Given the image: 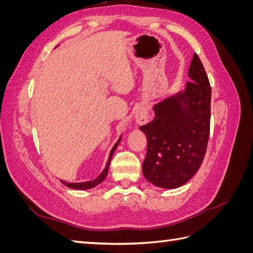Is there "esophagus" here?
I'll return each instance as SVG.
<instances>
[{"instance_id": "34e87169", "label": "esophagus", "mask_w": 253, "mask_h": 253, "mask_svg": "<svg viewBox=\"0 0 253 253\" xmlns=\"http://www.w3.org/2000/svg\"><path fill=\"white\" fill-rule=\"evenodd\" d=\"M149 108L145 103H141L135 110V121L137 125L142 126L149 122Z\"/></svg>"}]
</instances>
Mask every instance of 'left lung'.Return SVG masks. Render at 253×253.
<instances>
[{"label":"left lung","mask_w":253,"mask_h":253,"mask_svg":"<svg viewBox=\"0 0 253 253\" xmlns=\"http://www.w3.org/2000/svg\"><path fill=\"white\" fill-rule=\"evenodd\" d=\"M191 81L153 106L155 117L139 128L147 136L145 179L164 189L185 185L200 169L210 133L211 86L201 59L193 55Z\"/></svg>","instance_id":"left-lung-1"}]
</instances>
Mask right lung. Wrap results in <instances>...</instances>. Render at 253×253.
I'll list each match as a JSON object with an SVG mask.
<instances>
[{"label": "right lung", "mask_w": 253, "mask_h": 253, "mask_svg": "<svg viewBox=\"0 0 253 253\" xmlns=\"http://www.w3.org/2000/svg\"><path fill=\"white\" fill-rule=\"evenodd\" d=\"M120 140H121V136H120V138L118 139V141H117L116 143H115V145L113 147V149L111 150L110 156H109V159H108V163H106V165H105L104 170H103V171L101 172V174L99 175L98 177H96L94 180H89V181H85V182H75V183L65 182V181H63V180H61V182H62L63 185H65L66 187L71 188V189H74V190H87V189H91V188H94V187L98 186L99 183L102 182V181L105 179L106 175H108L109 168H110V164H111V160H112L113 154H114L115 150L117 149V147H118V144H119Z\"/></svg>", "instance_id": "obj_1"}]
</instances>
